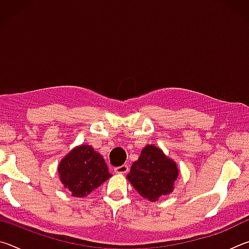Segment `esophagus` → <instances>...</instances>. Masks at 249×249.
Masks as SVG:
<instances>
[{"label":"esophagus","mask_w":249,"mask_h":249,"mask_svg":"<svg viewBox=\"0 0 249 249\" xmlns=\"http://www.w3.org/2000/svg\"><path fill=\"white\" fill-rule=\"evenodd\" d=\"M114 171L116 174H126L128 171V166L127 165H122L120 167L114 168Z\"/></svg>","instance_id":"esophagus-1"}]
</instances>
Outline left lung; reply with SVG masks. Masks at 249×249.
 Wrapping results in <instances>:
<instances>
[{
    "label": "left lung",
    "mask_w": 249,
    "mask_h": 249,
    "mask_svg": "<svg viewBox=\"0 0 249 249\" xmlns=\"http://www.w3.org/2000/svg\"><path fill=\"white\" fill-rule=\"evenodd\" d=\"M178 174L174 160L158 147L147 145L140 158L133 162L126 178L142 197L155 202L172 192Z\"/></svg>",
    "instance_id": "obj_1"
}]
</instances>
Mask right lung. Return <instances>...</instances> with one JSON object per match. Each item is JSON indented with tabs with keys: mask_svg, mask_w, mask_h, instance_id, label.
<instances>
[{
	"mask_svg": "<svg viewBox=\"0 0 249 249\" xmlns=\"http://www.w3.org/2000/svg\"><path fill=\"white\" fill-rule=\"evenodd\" d=\"M65 188L75 197H83L111 178L102 156L89 145L75 147L58 166Z\"/></svg>",
	"mask_w": 249,
	"mask_h": 249,
	"instance_id": "1",
	"label": "right lung"
}]
</instances>
